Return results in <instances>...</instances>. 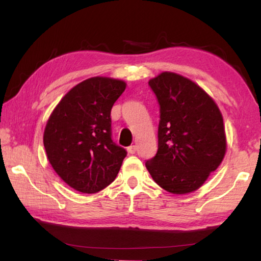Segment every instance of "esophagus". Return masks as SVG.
<instances>
[{
	"mask_svg": "<svg viewBox=\"0 0 261 261\" xmlns=\"http://www.w3.org/2000/svg\"><path fill=\"white\" fill-rule=\"evenodd\" d=\"M136 150H137L136 145H130V146L127 147V151H128L130 154H134L136 152Z\"/></svg>",
	"mask_w": 261,
	"mask_h": 261,
	"instance_id": "34e87169",
	"label": "esophagus"
}]
</instances>
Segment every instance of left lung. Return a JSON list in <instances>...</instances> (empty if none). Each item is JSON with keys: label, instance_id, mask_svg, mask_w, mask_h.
Returning <instances> with one entry per match:
<instances>
[{"label": "left lung", "instance_id": "obj_1", "mask_svg": "<svg viewBox=\"0 0 261 261\" xmlns=\"http://www.w3.org/2000/svg\"><path fill=\"white\" fill-rule=\"evenodd\" d=\"M148 86L160 106V121L158 152L145 162L146 169L169 193H191L225 155L222 114L203 89L179 74L163 72Z\"/></svg>", "mask_w": 261, "mask_h": 261}]
</instances>
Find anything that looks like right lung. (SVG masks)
<instances>
[{
	"mask_svg": "<svg viewBox=\"0 0 261 261\" xmlns=\"http://www.w3.org/2000/svg\"><path fill=\"white\" fill-rule=\"evenodd\" d=\"M125 89L120 80L88 79L64 95L47 121V158L73 189L98 193L118 174L127 152L113 141L110 113Z\"/></svg>",
	"mask_w": 261,
	"mask_h": 261,
	"instance_id": "obj_1",
	"label": "right lung"
}]
</instances>
